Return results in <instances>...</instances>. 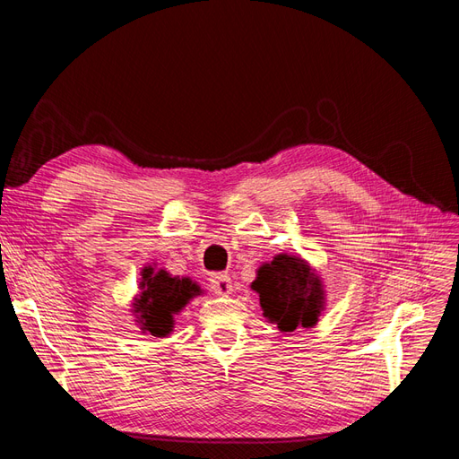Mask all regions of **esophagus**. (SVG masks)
Wrapping results in <instances>:
<instances>
[{"mask_svg":"<svg viewBox=\"0 0 459 459\" xmlns=\"http://www.w3.org/2000/svg\"><path fill=\"white\" fill-rule=\"evenodd\" d=\"M211 287H212V290L216 295H221V297H226V295H230L231 290H233V285H231V280H230V275L228 273H212L211 275Z\"/></svg>","mask_w":459,"mask_h":459,"instance_id":"obj_1","label":"esophagus"}]
</instances>
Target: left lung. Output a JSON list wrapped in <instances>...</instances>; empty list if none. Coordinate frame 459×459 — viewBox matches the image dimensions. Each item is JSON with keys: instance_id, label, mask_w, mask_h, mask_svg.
I'll list each match as a JSON object with an SVG mask.
<instances>
[{"instance_id": "1", "label": "left lung", "mask_w": 459, "mask_h": 459, "mask_svg": "<svg viewBox=\"0 0 459 459\" xmlns=\"http://www.w3.org/2000/svg\"><path fill=\"white\" fill-rule=\"evenodd\" d=\"M251 287L260 297L264 317L283 333L316 325L324 310L322 280L295 255H277L264 264Z\"/></svg>"}]
</instances>
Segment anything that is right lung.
<instances>
[{
    "label": "right lung",
    "instance_id": "obj_1",
    "mask_svg": "<svg viewBox=\"0 0 459 459\" xmlns=\"http://www.w3.org/2000/svg\"><path fill=\"white\" fill-rule=\"evenodd\" d=\"M142 293L134 302V314L143 333L152 337H166L174 327V314L182 310L189 299L201 295V287L189 277H172L169 272L143 268Z\"/></svg>",
    "mask_w": 459,
    "mask_h": 459
}]
</instances>
